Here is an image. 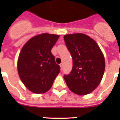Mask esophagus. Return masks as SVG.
Returning a JSON list of instances; mask_svg holds the SVG:
<instances>
[{
  "label": "esophagus",
  "mask_w": 120,
  "mask_h": 120,
  "mask_svg": "<svg viewBox=\"0 0 120 120\" xmlns=\"http://www.w3.org/2000/svg\"><path fill=\"white\" fill-rule=\"evenodd\" d=\"M60 69L62 70V69H63V67H64V65H63V64H60Z\"/></svg>",
  "instance_id": "esophagus-1"
}]
</instances>
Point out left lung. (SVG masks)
<instances>
[{
	"mask_svg": "<svg viewBox=\"0 0 120 120\" xmlns=\"http://www.w3.org/2000/svg\"><path fill=\"white\" fill-rule=\"evenodd\" d=\"M73 59V68L64 78L68 87L79 95L89 94L98 86L105 68L102 52L95 40L83 34L64 35Z\"/></svg>",
	"mask_w": 120,
	"mask_h": 120,
	"instance_id": "obj_1",
	"label": "left lung"
}]
</instances>
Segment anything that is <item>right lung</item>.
Instances as JSON below:
<instances>
[{"mask_svg": "<svg viewBox=\"0 0 120 120\" xmlns=\"http://www.w3.org/2000/svg\"><path fill=\"white\" fill-rule=\"evenodd\" d=\"M59 35L42 34L30 38L22 47L17 62L18 73L24 85L35 93L50 89L60 73L51 50Z\"/></svg>", "mask_w": 120, "mask_h": 120, "instance_id": "right-lung-1", "label": "right lung"}]
</instances>
